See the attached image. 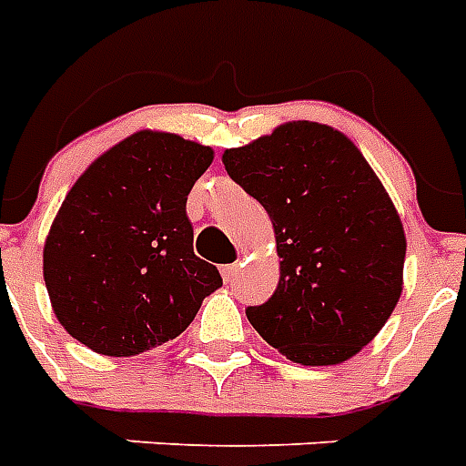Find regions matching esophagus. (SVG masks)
Masks as SVG:
<instances>
[{"label": "esophagus", "mask_w": 466, "mask_h": 466, "mask_svg": "<svg viewBox=\"0 0 466 466\" xmlns=\"http://www.w3.org/2000/svg\"><path fill=\"white\" fill-rule=\"evenodd\" d=\"M219 273H222V280L225 283H232L237 273H239V266L237 263H227V266H219Z\"/></svg>", "instance_id": "obj_1"}]
</instances>
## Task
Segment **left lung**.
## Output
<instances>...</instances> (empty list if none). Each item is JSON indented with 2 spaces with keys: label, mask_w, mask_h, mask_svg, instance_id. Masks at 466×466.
<instances>
[{
  "label": "left lung",
  "mask_w": 466,
  "mask_h": 466,
  "mask_svg": "<svg viewBox=\"0 0 466 466\" xmlns=\"http://www.w3.org/2000/svg\"><path fill=\"white\" fill-rule=\"evenodd\" d=\"M222 164L276 232L280 278L247 309L251 326L299 365L350 360L404 290L406 234L382 181L348 135L311 120L225 149Z\"/></svg>",
  "instance_id": "8db88e82"
}]
</instances>
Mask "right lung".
Returning a JSON list of instances; mask_svg holds the SVG:
<instances>
[{
  "label": "right lung",
  "mask_w": 466,
  "mask_h": 466,
  "mask_svg": "<svg viewBox=\"0 0 466 466\" xmlns=\"http://www.w3.org/2000/svg\"><path fill=\"white\" fill-rule=\"evenodd\" d=\"M215 159L212 147L164 130H137L91 161L55 215L43 278L65 331L111 358L181 336L218 268L193 254L186 200Z\"/></svg>",
  "instance_id": "1"
}]
</instances>
